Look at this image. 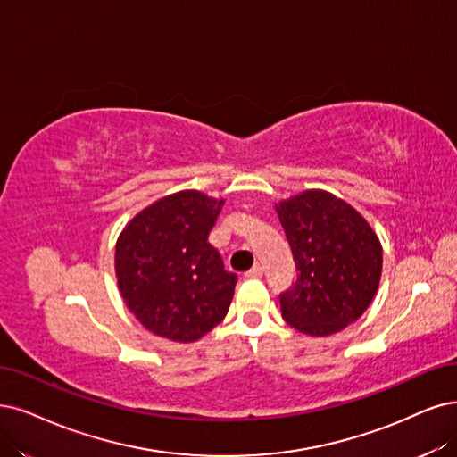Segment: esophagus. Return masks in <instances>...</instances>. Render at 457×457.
I'll list each match as a JSON object with an SVG mask.
<instances>
[{"instance_id":"1","label":"esophagus","mask_w":457,"mask_h":457,"mask_svg":"<svg viewBox=\"0 0 457 457\" xmlns=\"http://www.w3.org/2000/svg\"><path fill=\"white\" fill-rule=\"evenodd\" d=\"M245 277H246V278H262V277H263V267L254 265V267L250 269V271L245 273Z\"/></svg>"}]
</instances>
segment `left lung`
<instances>
[{
	"label": "left lung",
	"instance_id": "1",
	"mask_svg": "<svg viewBox=\"0 0 457 457\" xmlns=\"http://www.w3.org/2000/svg\"><path fill=\"white\" fill-rule=\"evenodd\" d=\"M295 263L280 299L282 318L305 335L345 329L370 305L382 273V246L365 218L322 190L277 205Z\"/></svg>",
	"mask_w": 457,
	"mask_h": 457
}]
</instances>
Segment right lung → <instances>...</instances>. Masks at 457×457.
<instances>
[{
    "label": "right lung",
    "mask_w": 457,
    "mask_h": 457,
    "mask_svg": "<svg viewBox=\"0 0 457 457\" xmlns=\"http://www.w3.org/2000/svg\"><path fill=\"white\" fill-rule=\"evenodd\" d=\"M222 205L195 190L179 192L146 207L118 237V288L154 335L194 343L228 314L237 275L209 243Z\"/></svg>",
    "instance_id": "obj_1"
}]
</instances>
